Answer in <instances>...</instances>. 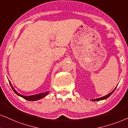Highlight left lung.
<instances>
[{"label":"left lung","mask_w":128,"mask_h":128,"mask_svg":"<svg viewBox=\"0 0 128 128\" xmlns=\"http://www.w3.org/2000/svg\"><path fill=\"white\" fill-rule=\"evenodd\" d=\"M114 90H115V89H114ZM114 91L106 95V96H104L102 97V98H94V99H92V100H93V101H99V100H102L106 99V98H109V97L110 96V95L112 94L113 93H114Z\"/></svg>","instance_id":"8db88e82"}]
</instances>
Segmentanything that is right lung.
<instances>
[{"label": "right lung", "instance_id": "add662e5", "mask_svg": "<svg viewBox=\"0 0 128 128\" xmlns=\"http://www.w3.org/2000/svg\"><path fill=\"white\" fill-rule=\"evenodd\" d=\"M9 83H10V85L11 87H12V90H14V92L17 95H18V96L22 97V98H25V99L27 100H30V101H35V100H40L41 99V98H44V97L46 96V94L48 93V92H46V93H40V94H35V95H32V96H23V95L20 94H19L18 93V92L16 91L14 89V87H12V84H11L10 82H9Z\"/></svg>", "mask_w": 128, "mask_h": 128}]
</instances>
